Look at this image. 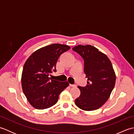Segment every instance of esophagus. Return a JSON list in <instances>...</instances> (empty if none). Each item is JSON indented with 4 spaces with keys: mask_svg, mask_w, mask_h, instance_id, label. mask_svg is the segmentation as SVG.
I'll return each mask as SVG.
<instances>
[{
    "mask_svg": "<svg viewBox=\"0 0 134 134\" xmlns=\"http://www.w3.org/2000/svg\"><path fill=\"white\" fill-rule=\"evenodd\" d=\"M70 86L72 87H76V85H71V84H70Z\"/></svg>",
    "mask_w": 134,
    "mask_h": 134,
    "instance_id": "34e87169",
    "label": "esophagus"
}]
</instances>
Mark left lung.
<instances>
[{
  "mask_svg": "<svg viewBox=\"0 0 134 134\" xmlns=\"http://www.w3.org/2000/svg\"><path fill=\"white\" fill-rule=\"evenodd\" d=\"M72 50L84 60V72L87 78L85 87L78 86L81 95L75 104L84 110H94L102 107L109 98L116 82V75L109 59L90 45H79Z\"/></svg>",
  "mask_w": 134,
  "mask_h": 134,
  "instance_id": "obj_1",
  "label": "left lung"
}]
</instances>
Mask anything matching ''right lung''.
Segmentation results:
<instances>
[{
	"mask_svg": "<svg viewBox=\"0 0 134 134\" xmlns=\"http://www.w3.org/2000/svg\"><path fill=\"white\" fill-rule=\"evenodd\" d=\"M68 45L53 44L36 51L24 65L22 87L28 101L37 109H47L58 101L59 96L69 86L68 82L53 80L49 76L56 72L57 61Z\"/></svg>",
	"mask_w": 134,
	"mask_h": 134,
	"instance_id": "obj_1",
	"label": "right lung"
}]
</instances>
